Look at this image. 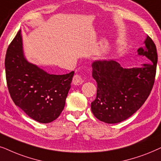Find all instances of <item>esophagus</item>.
Masks as SVG:
<instances>
[{
	"label": "esophagus",
	"instance_id": "1",
	"mask_svg": "<svg viewBox=\"0 0 161 161\" xmlns=\"http://www.w3.org/2000/svg\"><path fill=\"white\" fill-rule=\"evenodd\" d=\"M83 82V79L82 78V76L79 74H76L74 75V78H73V84L75 85H79L81 84H82Z\"/></svg>",
	"mask_w": 161,
	"mask_h": 161
}]
</instances>
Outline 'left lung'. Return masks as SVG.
<instances>
[{
	"label": "left lung",
	"instance_id": "1",
	"mask_svg": "<svg viewBox=\"0 0 161 161\" xmlns=\"http://www.w3.org/2000/svg\"><path fill=\"white\" fill-rule=\"evenodd\" d=\"M144 43L145 48H138V55L147 57L151 64L132 68H122L113 60H98L92 64L97 93L91 103V110L101 121L115 124L124 121L149 97L155 83L158 53L155 44L149 36Z\"/></svg>",
	"mask_w": 161,
	"mask_h": 161
}]
</instances>
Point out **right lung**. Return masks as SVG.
I'll return each mask as SVG.
<instances>
[{
    "label": "right lung",
    "instance_id": "right-lung-1",
    "mask_svg": "<svg viewBox=\"0 0 161 161\" xmlns=\"http://www.w3.org/2000/svg\"><path fill=\"white\" fill-rule=\"evenodd\" d=\"M6 83L11 98L30 118L50 123L63 110L74 71L50 74L28 62L23 55L20 30L6 53Z\"/></svg>",
    "mask_w": 161,
    "mask_h": 161
}]
</instances>
